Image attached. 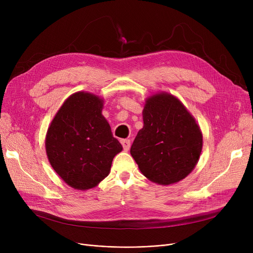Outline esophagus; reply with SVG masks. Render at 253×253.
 <instances>
[{
    "label": "esophagus",
    "instance_id": "obj_1",
    "mask_svg": "<svg viewBox=\"0 0 253 253\" xmlns=\"http://www.w3.org/2000/svg\"><path fill=\"white\" fill-rule=\"evenodd\" d=\"M121 144L123 145L124 151H128L130 149L131 141L129 139H121Z\"/></svg>",
    "mask_w": 253,
    "mask_h": 253
}]
</instances>
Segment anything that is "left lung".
<instances>
[{
    "instance_id": "obj_1",
    "label": "left lung",
    "mask_w": 253,
    "mask_h": 253,
    "mask_svg": "<svg viewBox=\"0 0 253 253\" xmlns=\"http://www.w3.org/2000/svg\"><path fill=\"white\" fill-rule=\"evenodd\" d=\"M143 127L130 154L141 173L159 184L175 183L188 176L202 151V133L184 105L168 93L145 102Z\"/></svg>"
}]
</instances>
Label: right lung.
I'll list each match as a JSON object with an SVG mask.
<instances>
[{"label":"right lung","mask_w":253,"mask_h":253,"mask_svg":"<svg viewBox=\"0 0 253 253\" xmlns=\"http://www.w3.org/2000/svg\"><path fill=\"white\" fill-rule=\"evenodd\" d=\"M102 102L91 93H75L64 101L47 131L46 153L51 166L77 190L96 187L123 149L101 115Z\"/></svg>","instance_id":"obj_1"}]
</instances>
